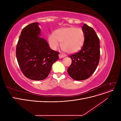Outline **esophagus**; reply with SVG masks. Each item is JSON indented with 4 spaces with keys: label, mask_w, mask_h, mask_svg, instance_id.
Segmentation results:
<instances>
[{
    "label": "esophagus",
    "mask_w": 121,
    "mask_h": 121,
    "mask_svg": "<svg viewBox=\"0 0 121 121\" xmlns=\"http://www.w3.org/2000/svg\"><path fill=\"white\" fill-rule=\"evenodd\" d=\"M65 54H61V53H60V54H59V58H64V57H65Z\"/></svg>",
    "instance_id": "1"
}]
</instances>
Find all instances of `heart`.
<instances>
[{
	"label": "heart",
	"mask_w": 121,
	"mask_h": 121,
	"mask_svg": "<svg viewBox=\"0 0 121 121\" xmlns=\"http://www.w3.org/2000/svg\"><path fill=\"white\" fill-rule=\"evenodd\" d=\"M85 41V34L82 29L74 27L58 29L54 34H51L48 41L51 47L57 49L61 42V47L65 52L75 53L81 49Z\"/></svg>",
	"instance_id": "b5f03b06"
}]
</instances>
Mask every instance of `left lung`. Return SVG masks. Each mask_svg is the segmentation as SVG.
I'll return each instance as SVG.
<instances>
[{
    "label": "left lung",
    "instance_id": "obj_1",
    "mask_svg": "<svg viewBox=\"0 0 121 121\" xmlns=\"http://www.w3.org/2000/svg\"><path fill=\"white\" fill-rule=\"evenodd\" d=\"M85 41L79 52L70 55L72 64L68 69L69 75L75 80L87 79L95 71L100 58L99 39L94 29L84 24L82 27Z\"/></svg>",
    "mask_w": 121,
    "mask_h": 121
}]
</instances>
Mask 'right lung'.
<instances>
[{
  "instance_id": "add662e5",
  "label": "right lung",
  "mask_w": 121,
  "mask_h": 121,
  "mask_svg": "<svg viewBox=\"0 0 121 121\" xmlns=\"http://www.w3.org/2000/svg\"><path fill=\"white\" fill-rule=\"evenodd\" d=\"M38 23L26 26L21 32L16 47V57L23 74L33 80H42L48 76L59 52L50 48L40 35Z\"/></svg>"
}]
</instances>
